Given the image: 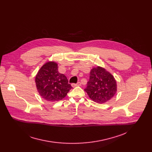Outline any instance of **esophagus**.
I'll use <instances>...</instances> for the list:
<instances>
[{"instance_id": "1", "label": "esophagus", "mask_w": 152, "mask_h": 152, "mask_svg": "<svg viewBox=\"0 0 152 152\" xmlns=\"http://www.w3.org/2000/svg\"><path fill=\"white\" fill-rule=\"evenodd\" d=\"M80 85H81L80 82H78L77 83H72V87H75V86H80Z\"/></svg>"}]
</instances>
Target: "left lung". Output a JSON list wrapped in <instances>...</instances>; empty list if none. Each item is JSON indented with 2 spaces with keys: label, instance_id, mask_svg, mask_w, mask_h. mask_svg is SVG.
<instances>
[{
  "label": "left lung",
  "instance_id": "obj_1",
  "mask_svg": "<svg viewBox=\"0 0 152 152\" xmlns=\"http://www.w3.org/2000/svg\"><path fill=\"white\" fill-rule=\"evenodd\" d=\"M84 90L93 101L104 103L116 94L117 82L110 72L103 67L97 66L91 70L90 79Z\"/></svg>",
  "mask_w": 152,
  "mask_h": 152
}]
</instances>
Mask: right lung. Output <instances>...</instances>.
I'll return each mask as SVG.
<instances>
[{
    "mask_svg": "<svg viewBox=\"0 0 152 152\" xmlns=\"http://www.w3.org/2000/svg\"><path fill=\"white\" fill-rule=\"evenodd\" d=\"M35 82L39 96L52 102L62 100L72 88L66 76L58 72V63L55 61H48L42 65Z\"/></svg>",
    "mask_w": 152,
    "mask_h": 152,
    "instance_id": "right-lung-1",
    "label": "right lung"
}]
</instances>
